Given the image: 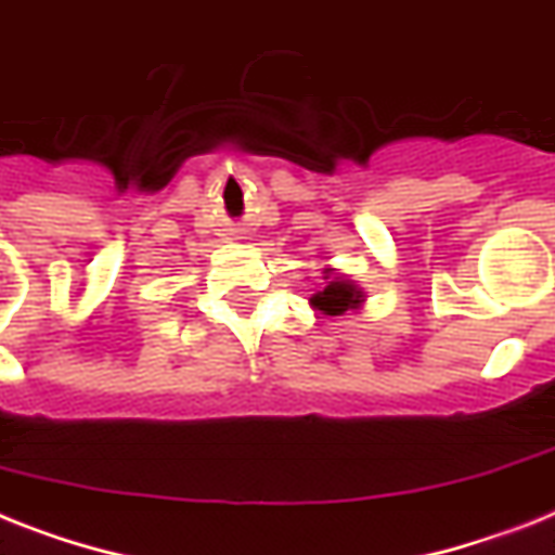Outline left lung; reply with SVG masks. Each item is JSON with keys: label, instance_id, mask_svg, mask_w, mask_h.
<instances>
[{"label": "left lung", "instance_id": "1", "mask_svg": "<svg viewBox=\"0 0 555 555\" xmlns=\"http://www.w3.org/2000/svg\"><path fill=\"white\" fill-rule=\"evenodd\" d=\"M364 305V291L350 279L339 276L336 268H324V287L310 296V308L322 317H345L348 310H359Z\"/></svg>", "mask_w": 555, "mask_h": 555}]
</instances>
